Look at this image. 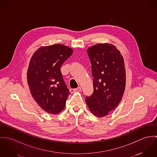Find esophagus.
<instances>
[{"label":"esophagus","mask_w":157,"mask_h":157,"mask_svg":"<svg viewBox=\"0 0 157 157\" xmlns=\"http://www.w3.org/2000/svg\"><path fill=\"white\" fill-rule=\"evenodd\" d=\"M70 91H71V92H74V91H81V88H80V87H78V88H76V89H71Z\"/></svg>","instance_id":"34e87169"}]
</instances>
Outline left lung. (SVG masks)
<instances>
[{
  "mask_svg": "<svg viewBox=\"0 0 157 157\" xmlns=\"http://www.w3.org/2000/svg\"><path fill=\"white\" fill-rule=\"evenodd\" d=\"M93 77V93L86 97L92 113L103 117L119 104L126 85V71L123 56L111 44H98L87 50Z\"/></svg>",
  "mask_w": 157,
  "mask_h": 157,
  "instance_id": "obj_1",
  "label": "left lung"
}]
</instances>
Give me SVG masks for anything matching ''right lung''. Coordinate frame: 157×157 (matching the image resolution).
I'll return each mask as SVG.
<instances>
[{
	"mask_svg": "<svg viewBox=\"0 0 157 157\" xmlns=\"http://www.w3.org/2000/svg\"><path fill=\"white\" fill-rule=\"evenodd\" d=\"M73 50L60 44L42 46L32 56L27 72L31 95L46 112L57 114L65 107L69 90L60 71Z\"/></svg>",
	"mask_w": 157,
	"mask_h": 157,
	"instance_id": "obj_1",
	"label": "right lung"
}]
</instances>
